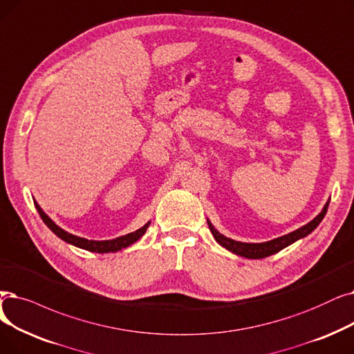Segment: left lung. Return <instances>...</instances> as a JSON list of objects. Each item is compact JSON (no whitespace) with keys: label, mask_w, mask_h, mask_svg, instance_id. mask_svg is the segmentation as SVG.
Returning <instances> with one entry per match:
<instances>
[{"label":"left lung","mask_w":354,"mask_h":354,"mask_svg":"<svg viewBox=\"0 0 354 354\" xmlns=\"http://www.w3.org/2000/svg\"><path fill=\"white\" fill-rule=\"evenodd\" d=\"M328 204H330V199L327 201V204L324 205V208H322V211L317 215V217L313 221H310L308 224L302 225L301 228L295 230V232H292L289 234H285L282 237L273 239V240L265 241V243H241V241H236L233 239H228V237L223 236L221 233H218L217 230L214 228V225L211 224L209 220H207V223H208V227L211 230V233H212L215 241H217L218 244H221L223 248H225L227 250H230V252L237 254V256H241V257L263 259V257H268L270 254H274V253L281 252L282 249L288 248L289 244L295 243L297 240L304 239V237L308 236L310 233H313L314 230L318 227V224L322 221V218H324V215L327 214Z\"/></svg>","instance_id":"obj_1"}]
</instances>
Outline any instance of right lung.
Here are the masks:
<instances>
[{"label": "right lung", "mask_w": 354, "mask_h": 354, "mask_svg": "<svg viewBox=\"0 0 354 354\" xmlns=\"http://www.w3.org/2000/svg\"><path fill=\"white\" fill-rule=\"evenodd\" d=\"M35 205H36V209L40 214L41 220L44 221V224L48 225L59 239H62L64 241H66V243H69L72 245H76V248H80V249H84V250H88V252H95V253H110V252L114 253V252H118L121 249L129 248V245L136 243L137 240H139L146 233V230H147V227L150 224V221H149L142 228L136 230V232L129 233L126 236L117 237V239H113V240H100V241L98 240H88V239L73 236V234L65 232L64 228H60L59 225H56L49 218V215L40 208V205L36 201H35Z\"/></svg>", "instance_id": "add662e5"}]
</instances>
